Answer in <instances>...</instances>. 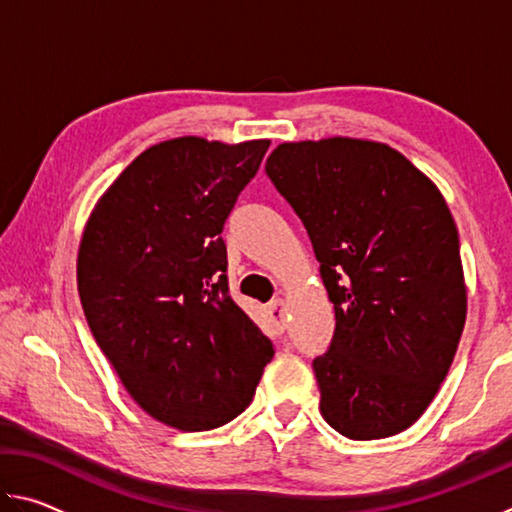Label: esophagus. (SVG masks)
<instances>
[{
    "mask_svg": "<svg viewBox=\"0 0 512 512\" xmlns=\"http://www.w3.org/2000/svg\"><path fill=\"white\" fill-rule=\"evenodd\" d=\"M268 316H271V320H273L277 329L287 327V302L280 300V298L273 300L271 305H268Z\"/></svg>",
    "mask_w": 512,
    "mask_h": 512,
    "instance_id": "esophagus-1",
    "label": "esophagus"
}]
</instances>
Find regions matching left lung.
Here are the masks:
<instances>
[{
  "instance_id": "8db88e82",
  "label": "left lung",
  "mask_w": 512,
  "mask_h": 512,
  "mask_svg": "<svg viewBox=\"0 0 512 512\" xmlns=\"http://www.w3.org/2000/svg\"><path fill=\"white\" fill-rule=\"evenodd\" d=\"M266 176L305 223L334 302L314 359L320 413L352 440L395 436L427 411L461 341L467 291L452 212L388 144L284 142Z\"/></svg>"
}]
</instances>
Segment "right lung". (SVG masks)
Segmentation results:
<instances>
[{
	"label": "right lung",
	"mask_w": 512,
	"mask_h": 512,
	"mask_svg": "<svg viewBox=\"0 0 512 512\" xmlns=\"http://www.w3.org/2000/svg\"><path fill=\"white\" fill-rule=\"evenodd\" d=\"M268 144H155L85 223L76 280L94 341L133 400L173 429L237 418L273 359V343L230 298L221 239Z\"/></svg>",
	"instance_id": "1"
}]
</instances>
